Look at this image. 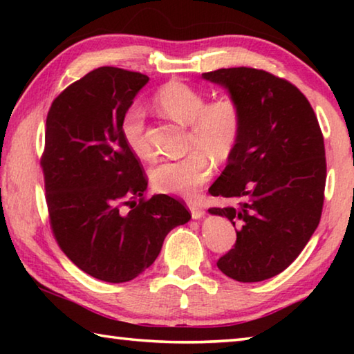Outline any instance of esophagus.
I'll return each instance as SVG.
<instances>
[{
    "mask_svg": "<svg viewBox=\"0 0 354 354\" xmlns=\"http://www.w3.org/2000/svg\"><path fill=\"white\" fill-rule=\"evenodd\" d=\"M189 209H190V214H192V217H194L195 220L196 218H201L203 215H205V209H203L198 203H189Z\"/></svg>",
    "mask_w": 354,
    "mask_h": 354,
    "instance_id": "obj_1",
    "label": "esophagus"
}]
</instances>
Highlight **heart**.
Masks as SVG:
<instances>
[{"instance_id":"heart-1","label":"heart","mask_w":354,"mask_h":354,"mask_svg":"<svg viewBox=\"0 0 354 354\" xmlns=\"http://www.w3.org/2000/svg\"><path fill=\"white\" fill-rule=\"evenodd\" d=\"M205 91L183 81H169L154 93V103L176 122L187 124V153L164 160L149 170V181L159 194L192 198L212 176V162L225 164L236 151L243 129V109L232 95L212 101ZM120 133L131 153L140 159L151 156L147 139L145 111L133 104L124 111Z\"/></svg>"}]
</instances>
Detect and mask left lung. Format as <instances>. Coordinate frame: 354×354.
<instances>
[{"label": "left lung", "instance_id": "1", "mask_svg": "<svg viewBox=\"0 0 354 354\" xmlns=\"http://www.w3.org/2000/svg\"><path fill=\"white\" fill-rule=\"evenodd\" d=\"M243 109L236 151L209 192L237 205L211 207L237 227L217 261L226 277L257 283L286 270L319 226L325 200L323 134L308 98L268 71L237 67L203 73Z\"/></svg>", "mask_w": 354, "mask_h": 354}]
</instances>
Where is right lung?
Segmentation results:
<instances>
[{
    "label": "right lung",
    "instance_id": "add662e5",
    "mask_svg": "<svg viewBox=\"0 0 354 354\" xmlns=\"http://www.w3.org/2000/svg\"><path fill=\"white\" fill-rule=\"evenodd\" d=\"M148 80L100 67L70 84L46 117L40 165L51 231L76 267L106 283L139 277L165 236L190 220L179 200L143 196L147 175L120 133L124 111Z\"/></svg>",
    "mask_w": 354,
    "mask_h": 354
}]
</instances>
